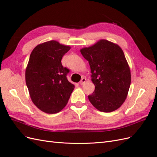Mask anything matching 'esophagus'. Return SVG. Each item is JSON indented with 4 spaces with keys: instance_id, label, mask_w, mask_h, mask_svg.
Listing matches in <instances>:
<instances>
[{
    "instance_id": "obj_1",
    "label": "esophagus",
    "mask_w": 157,
    "mask_h": 157,
    "mask_svg": "<svg viewBox=\"0 0 157 157\" xmlns=\"http://www.w3.org/2000/svg\"><path fill=\"white\" fill-rule=\"evenodd\" d=\"M86 78H82L81 79V80H80V85H83L85 82H86Z\"/></svg>"
}]
</instances>
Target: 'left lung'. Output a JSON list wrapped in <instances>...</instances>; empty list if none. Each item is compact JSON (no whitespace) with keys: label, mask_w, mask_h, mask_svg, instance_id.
I'll return each mask as SVG.
<instances>
[{"label":"left lung","mask_w":157,"mask_h":157,"mask_svg":"<svg viewBox=\"0 0 157 157\" xmlns=\"http://www.w3.org/2000/svg\"><path fill=\"white\" fill-rule=\"evenodd\" d=\"M80 52L88 61L95 85L89 101L101 112L115 111L124 102L131 83L124 52L119 46L107 40H100Z\"/></svg>","instance_id":"left-lung-1"}]
</instances>
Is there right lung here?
<instances>
[{"instance_id":"obj_1","label":"right lung","mask_w":157,"mask_h":157,"mask_svg":"<svg viewBox=\"0 0 157 157\" xmlns=\"http://www.w3.org/2000/svg\"><path fill=\"white\" fill-rule=\"evenodd\" d=\"M70 47L50 40L37 45L29 57L25 81L33 103L46 113L59 112L67 105L75 85L68 81L69 69L61 59Z\"/></svg>"}]
</instances>
